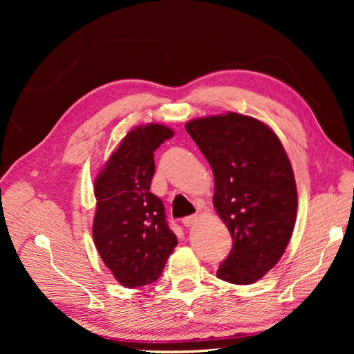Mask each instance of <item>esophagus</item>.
I'll return each mask as SVG.
<instances>
[{
	"mask_svg": "<svg viewBox=\"0 0 354 354\" xmlns=\"http://www.w3.org/2000/svg\"><path fill=\"white\" fill-rule=\"evenodd\" d=\"M198 214H194V216H187V217H185L183 220H181V223H183V226H186V227H190V226H194V224L198 221Z\"/></svg>",
	"mask_w": 354,
	"mask_h": 354,
	"instance_id": "1",
	"label": "esophagus"
}]
</instances>
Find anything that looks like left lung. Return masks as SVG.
Here are the masks:
<instances>
[{
  "mask_svg": "<svg viewBox=\"0 0 354 354\" xmlns=\"http://www.w3.org/2000/svg\"><path fill=\"white\" fill-rule=\"evenodd\" d=\"M186 131L212 168V202L233 241L217 276L254 283L281 260L295 226L291 162L277 136L251 116L199 118L186 124Z\"/></svg>",
  "mask_w": 354,
  "mask_h": 354,
  "instance_id": "obj_1",
  "label": "left lung"
}]
</instances>
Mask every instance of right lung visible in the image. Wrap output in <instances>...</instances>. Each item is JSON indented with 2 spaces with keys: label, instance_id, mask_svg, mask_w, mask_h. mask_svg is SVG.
<instances>
[{
  "label": "right lung",
  "instance_id": "add662e5",
  "mask_svg": "<svg viewBox=\"0 0 354 354\" xmlns=\"http://www.w3.org/2000/svg\"><path fill=\"white\" fill-rule=\"evenodd\" d=\"M173 136L165 125L137 127L95 178L94 243L116 281L127 288L155 282L178 243L162 201L151 192L153 152Z\"/></svg>",
  "mask_w": 354,
  "mask_h": 354
}]
</instances>
